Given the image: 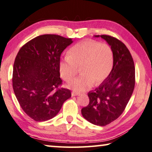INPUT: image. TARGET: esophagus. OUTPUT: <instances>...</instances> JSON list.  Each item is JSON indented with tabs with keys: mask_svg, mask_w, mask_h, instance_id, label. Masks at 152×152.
Wrapping results in <instances>:
<instances>
[{
	"mask_svg": "<svg viewBox=\"0 0 152 152\" xmlns=\"http://www.w3.org/2000/svg\"><path fill=\"white\" fill-rule=\"evenodd\" d=\"M79 93H78V92H71L72 96H79Z\"/></svg>",
	"mask_w": 152,
	"mask_h": 152,
	"instance_id": "esophagus-1",
	"label": "esophagus"
}]
</instances>
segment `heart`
<instances>
[{"mask_svg":"<svg viewBox=\"0 0 152 152\" xmlns=\"http://www.w3.org/2000/svg\"><path fill=\"white\" fill-rule=\"evenodd\" d=\"M113 65V54L110 46L92 40H85L70 49L69 57L59 62L60 76L70 82L81 69L82 75L69 84L76 92H83L100 84L108 77Z\"/></svg>","mask_w":152,"mask_h":152,"instance_id":"obj_1","label":"heart"}]
</instances>
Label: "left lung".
Segmentation results:
<instances>
[{
    "mask_svg": "<svg viewBox=\"0 0 152 152\" xmlns=\"http://www.w3.org/2000/svg\"><path fill=\"white\" fill-rule=\"evenodd\" d=\"M94 37H101L111 47L113 65L108 77L88 92L89 104L81 109V114L90 123L103 126L124 111L134 88L135 69L132 56L122 41L109 35Z\"/></svg>",
    "mask_w": 152,
    "mask_h": 152,
    "instance_id": "8db88e82",
    "label": "left lung"
}]
</instances>
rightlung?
<instances>
[{"instance_id": "1", "label": "right lung", "mask_w": 152, "mask_h": 152, "mask_svg": "<svg viewBox=\"0 0 152 152\" xmlns=\"http://www.w3.org/2000/svg\"><path fill=\"white\" fill-rule=\"evenodd\" d=\"M72 39L43 34L22 47L13 69V88L20 105L37 122L53 118L71 91L58 88L62 84L59 71L60 56L73 43Z\"/></svg>"}]
</instances>
